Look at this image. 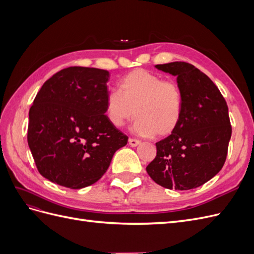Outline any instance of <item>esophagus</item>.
Wrapping results in <instances>:
<instances>
[{
    "label": "esophagus",
    "mask_w": 254,
    "mask_h": 254,
    "mask_svg": "<svg viewBox=\"0 0 254 254\" xmlns=\"http://www.w3.org/2000/svg\"><path fill=\"white\" fill-rule=\"evenodd\" d=\"M128 143H129L130 146H132V147H135V146L141 144V141L135 140V139H131V137H130V139L128 140Z\"/></svg>",
    "instance_id": "esophagus-1"
}]
</instances>
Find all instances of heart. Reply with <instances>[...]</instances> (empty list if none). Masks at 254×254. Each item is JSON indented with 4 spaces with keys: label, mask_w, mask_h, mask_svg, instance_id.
I'll return each mask as SVG.
<instances>
[{
    "label": "heart",
    "mask_w": 254,
    "mask_h": 254,
    "mask_svg": "<svg viewBox=\"0 0 254 254\" xmlns=\"http://www.w3.org/2000/svg\"><path fill=\"white\" fill-rule=\"evenodd\" d=\"M183 109L180 84L143 68L124 76L120 90H111L105 103L107 119L114 127L125 125L135 113L132 128L142 136L170 135L180 124Z\"/></svg>",
    "instance_id": "obj_1"
}]
</instances>
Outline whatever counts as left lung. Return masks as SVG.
<instances>
[{"instance_id": "obj_1", "label": "left lung", "mask_w": 254, "mask_h": 254, "mask_svg": "<svg viewBox=\"0 0 254 254\" xmlns=\"http://www.w3.org/2000/svg\"><path fill=\"white\" fill-rule=\"evenodd\" d=\"M156 67L177 76L184 109L175 131L156 143L157 156L146 171L165 189L198 188L218 174L226 162L232 134L226 99L216 84L193 64L175 61Z\"/></svg>"}]
</instances>
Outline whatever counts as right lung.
Instances as JSON below:
<instances>
[{
    "label": "right lung",
    "instance_id": "add662e5",
    "mask_svg": "<svg viewBox=\"0 0 254 254\" xmlns=\"http://www.w3.org/2000/svg\"><path fill=\"white\" fill-rule=\"evenodd\" d=\"M109 72L70 66L43 83L29 109L27 142L39 173L82 189L102 178L128 136L107 119Z\"/></svg>",
    "mask_w": 254,
    "mask_h": 254
}]
</instances>
